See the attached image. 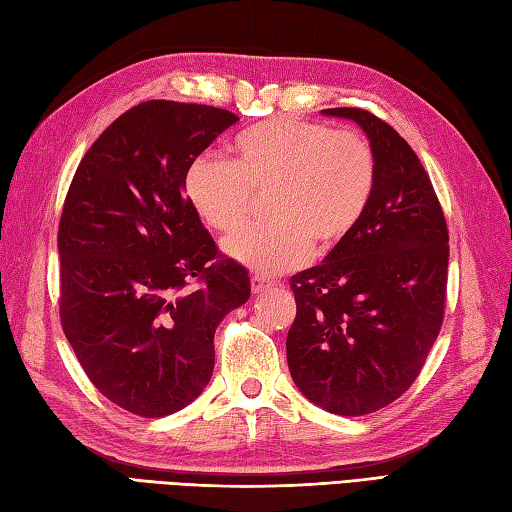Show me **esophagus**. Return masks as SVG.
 I'll return each instance as SVG.
<instances>
[{
  "instance_id": "esophagus-1",
  "label": "esophagus",
  "mask_w": 512,
  "mask_h": 512,
  "mask_svg": "<svg viewBox=\"0 0 512 512\" xmlns=\"http://www.w3.org/2000/svg\"><path fill=\"white\" fill-rule=\"evenodd\" d=\"M276 285V280H271V278H265V276H252V291L254 294H263V291H267L269 287H274Z\"/></svg>"
}]
</instances>
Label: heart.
Wrapping results in <instances>:
<instances>
[{"instance_id": "b5f03b06", "label": "heart", "mask_w": 512, "mask_h": 512, "mask_svg": "<svg viewBox=\"0 0 512 512\" xmlns=\"http://www.w3.org/2000/svg\"><path fill=\"white\" fill-rule=\"evenodd\" d=\"M378 183L369 139L329 123L274 117L234 141V159L201 154L190 161L183 190L198 218L218 232L241 225L267 194L263 223H249L223 241L225 252L258 274L298 267L311 245H340L367 214Z\"/></svg>"}]
</instances>
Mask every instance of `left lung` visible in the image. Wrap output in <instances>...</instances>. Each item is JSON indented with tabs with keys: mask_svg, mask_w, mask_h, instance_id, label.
Segmentation results:
<instances>
[{
	"mask_svg": "<svg viewBox=\"0 0 512 512\" xmlns=\"http://www.w3.org/2000/svg\"><path fill=\"white\" fill-rule=\"evenodd\" d=\"M322 112L362 125L378 183L358 227L291 276L287 362L302 395L356 417L398 400L424 367L444 320L448 227L424 165L387 121L362 108Z\"/></svg>",
	"mask_w": 512,
	"mask_h": 512,
	"instance_id": "obj_1",
	"label": "left lung"
}]
</instances>
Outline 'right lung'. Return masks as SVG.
<instances>
[{
    "label": "right lung",
    "mask_w": 512,
    "mask_h": 512,
    "mask_svg": "<svg viewBox=\"0 0 512 512\" xmlns=\"http://www.w3.org/2000/svg\"><path fill=\"white\" fill-rule=\"evenodd\" d=\"M234 112L152 99L83 154L61 212L59 318L90 382L141 417L181 411L214 371V333L247 302L183 190L187 165Z\"/></svg>",
    "instance_id": "right-lung-1"
}]
</instances>
